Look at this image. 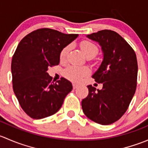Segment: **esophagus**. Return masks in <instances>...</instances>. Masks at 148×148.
<instances>
[{
    "label": "esophagus",
    "mask_w": 148,
    "mask_h": 148,
    "mask_svg": "<svg viewBox=\"0 0 148 148\" xmlns=\"http://www.w3.org/2000/svg\"><path fill=\"white\" fill-rule=\"evenodd\" d=\"M78 87H79L78 84H73V89H77Z\"/></svg>",
    "instance_id": "obj_1"
}]
</instances>
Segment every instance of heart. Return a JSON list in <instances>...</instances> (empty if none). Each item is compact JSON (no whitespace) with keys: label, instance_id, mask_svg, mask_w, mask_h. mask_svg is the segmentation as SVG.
Masks as SVG:
<instances>
[{"label":"heart","instance_id":"1","mask_svg":"<svg viewBox=\"0 0 148 148\" xmlns=\"http://www.w3.org/2000/svg\"><path fill=\"white\" fill-rule=\"evenodd\" d=\"M80 48L83 51L84 54L88 56H94L98 53V47L96 44L88 40H84L80 42ZM71 46L67 45L62 49L59 55V58L62 62L65 61L69 52ZM89 69L86 66H70L67 67L64 71V75L66 78L69 79L73 82H79L82 79L83 77H86L89 74Z\"/></svg>","mask_w":148,"mask_h":148}]
</instances>
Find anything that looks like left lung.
<instances>
[{
    "label": "left lung",
    "instance_id": "left-lung-1",
    "mask_svg": "<svg viewBox=\"0 0 148 148\" xmlns=\"http://www.w3.org/2000/svg\"><path fill=\"white\" fill-rule=\"evenodd\" d=\"M86 36L102 47L104 59L92 78L102 84L99 90L87 86L88 96L82 101L85 115L96 123L112 124L125 113L135 95L138 61L135 51L120 34L102 30Z\"/></svg>",
    "mask_w": 148,
    "mask_h": 148
}]
</instances>
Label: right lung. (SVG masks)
<instances>
[{"label": "right lung", "instance_id": "obj_1", "mask_svg": "<svg viewBox=\"0 0 148 148\" xmlns=\"http://www.w3.org/2000/svg\"><path fill=\"white\" fill-rule=\"evenodd\" d=\"M77 36L39 28L18 45L11 62L13 89L21 108L31 118L39 120L55 114L72 90L71 83L64 78L51 82L47 70L59 64L62 49Z\"/></svg>", "mask_w": 148, "mask_h": 148}]
</instances>
